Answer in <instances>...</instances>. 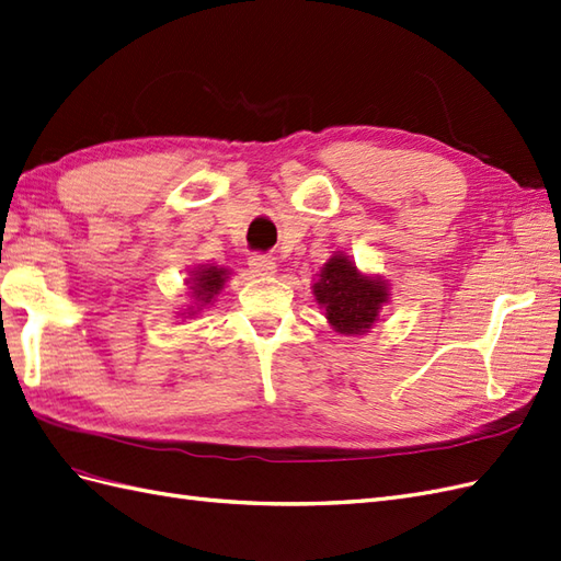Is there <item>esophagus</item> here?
I'll use <instances>...</instances> for the list:
<instances>
[{
  "label": "esophagus",
  "mask_w": 561,
  "mask_h": 561,
  "mask_svg": "<svg viewBox=\"0 0 561 561\" xmlns=\"http://www.w3.org/2000/svg\"><path fill=\"white\" fill-rule=\"evenodd\" d=\"M249 265H251L255 277H272L277 272V263L272 261L270 255H251Z\"/></svg>",
  "instance_id": "34e87169"
}]
</instances>
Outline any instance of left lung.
<instances>
[{
	"instance_id": "left-lung-1",
	"label": "left lung",
	"mask_w": 561,
	"mask_h": 561,
	"mask_svg": "<svg viewBox=\"0 0 561 561\" xmlns=\"http://www.w3.org/2000/svg\"><path fill=\"white\" fill-rule=\"evenodd\" d=\"M312 294L320 308H324L327 322L343 336L367 334L391 298L386 279L365 275L341 251L322 265Z\"/></svg>"
}]
</instances>
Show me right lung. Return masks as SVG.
Returning a JSON list of instances; mask_svg holds the SVG:
<instances>
[{
    "instance_id": "obj_1",
    "label": "right lung",
    "mask_w": 561,
    "mask_h": 561,
    "mask_svg": "<svg viewBox=\"0 0 561 561\" xmlns=\"http://www.w3.org/2000/svg\"><path fill=\"white\" fill-rule=\"evenodd\" d=\"M229 275H232V272L220 265H196L184 282L186 289H190L192 306H186V310L180 312L182 318H192V314L213 306L215 296L225 289V282L229 279Z\"/></svg>"
}]
</instances>
